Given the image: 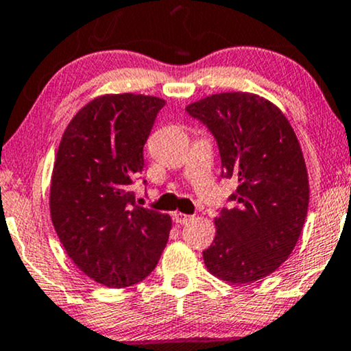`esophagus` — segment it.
I'll return each mask as SVG.
<instances>
[{
  "label": "esophagus",
  "mask_w": 351,
  "mask_h": 351,
  "mask_svg": "<svg viewBox=\"0 0 351 351\" xmlns=\"http://www.w3.org/2000/svg\"><path fill=\"white\" fill-rule=\"evenodd\" d=\"M172 219H174L177 224H180V226H184V224L193 221V216L184 215V213H174L172 215Z\"/></svg>",
  "instance_id": "1"
}]
</instances>
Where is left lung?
<instances>
[{
  "instance_id": "obj_1",
  "label": "left lung",
  "mask_w": 351,
  "mask_h": 351,
  "mask_svg": "<svg viewBox=\"0 0 351 351\" xmlns=\"http://www.w3.org/2000/svg\"><path fill=\"white\" fill-rule=\"evenodd\" d=\"M185 110L216 140L221 177L237 180L232 205L218 210L205 265L231 283L261 280L289 257L308 215V171L295 132L278 107L249 93L213 94Z\"/></svg>"
}]
</instances>
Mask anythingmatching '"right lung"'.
Returning a JSON list of instances; mask_svg holds the SVG:
<instances>
[{
  "label": "right lung",
  "mask_w": 351,
  "mask_h": 351,
  "mask_svg": "<svg viewBox=\"0 0 351 351\" xmlns=\"http://www.w3.org/2000/svg\"><path fill=\"white\" fill-rule=\"evenodd\" d=\"M164 104L141 94L101 96L73 117L60 141L51 221L77 268L109 288L145 280L167 244L171 216L138 206L130 192Z\"/></svg>",
  "instance_id": "1"
}]
</instances>
